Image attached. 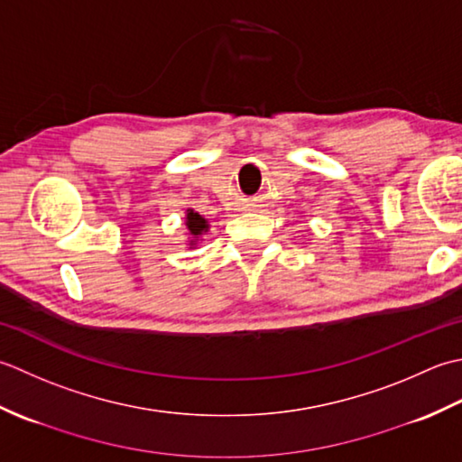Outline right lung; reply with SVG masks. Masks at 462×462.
Returning a JSON list of instances; mask_svg holds the SVG:
<instances>
[{
    "label": "right lung",
    "instance_id": "add662e5",
    "mask_svg": "<svg viewBox=\"0 0 462 462\" xmlns=\"http://www.w3.org/2000/svg\"><path fill=\"white\" fill-rule=\"evenodd\" d=\"M185 229H187V245H189V249H195L197 245H199L203 235H207L209 231V221L205 217H201L199 213L195 209H187L185 211Z\"/></svg>",
    "mask_w": 462,
    "mask_h": 462
}]
</instances>
